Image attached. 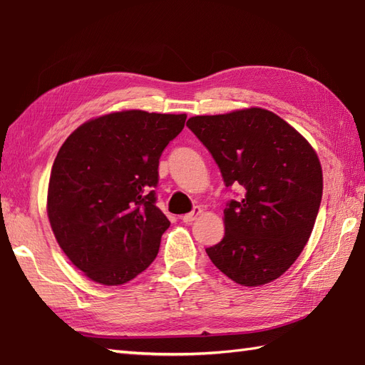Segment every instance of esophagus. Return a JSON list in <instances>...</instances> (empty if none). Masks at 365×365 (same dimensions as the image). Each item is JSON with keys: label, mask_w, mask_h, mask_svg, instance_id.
<instances>
[{"label": "esophagus", "mask_w": 365, "mask_h": 365, "mask_svg": "<svg viewBox=\"0 0 365 365\" xmlns=\"http://www.w3.org/2000/svg\"><path fill=\"white\" fill-rule=\"evenodd\" d=\"M201 214V207H198V206H195L193 207L189 214H185V215H182L181 217V220L184 222V223H190V222H193L195 220V218L198 217Z\"/></svg>", "instance_id": "esophagus-1"}]
</instances>
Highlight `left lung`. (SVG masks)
Instances as JSON below:
<instances>
[{"label":"left lung","instance_id":"1","mask_svg":"<svg viewBox=\"0 0 365 365\" xmlns=\"http://www.w3.org/2000/svg\"><path fill=\"white\" fill-rule=\"evenodd\" d=\"M220 168L226 187L242 195L226 205L225 236L206 253L242 286L279 278L309 240L323 176L304 137L270 110L251 108L187 121Z\"/></svg>","mask_w":365,"mask_h":365}]
</instances>
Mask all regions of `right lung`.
<instances>
[{
  "label": "right lung",
  "mask_w": 365,
  "mask_h": 365,
  "mask_svg": "<svg viewBox=\"0 0 365 365\" xmlns=\"http://www.w3.org/2000/svg\"><path fill=\"white\" fill-rule=\"evenodd\" d=\"M185 118L114 112L63 142L48 185V218L63 253L92 281L125 284L155 261L170 226L156 206L159 159Z\"/></svg>",
  "instance_id": "obj_1"
}]
</instances>
